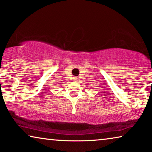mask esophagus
Masks as SVG:
<instances>
[{
    "mask_svg": "<svg viewBox=\"0 0 152 152\" xmlns=\"http://www.w3.org/2000/svg\"><path fill=\"white\" fill-rule=\"evenodd\" d=\"M73 80L74 81H76L77 80V77H73V80Z\"/></svg>",
    "mask_w": 152,
    "mask_h": 152,
    "instance_id": "34e87169",
    "label": "esophagus"
}]
</instances>
